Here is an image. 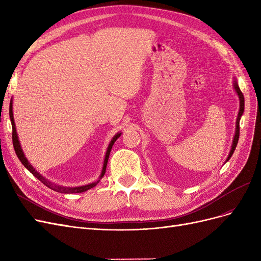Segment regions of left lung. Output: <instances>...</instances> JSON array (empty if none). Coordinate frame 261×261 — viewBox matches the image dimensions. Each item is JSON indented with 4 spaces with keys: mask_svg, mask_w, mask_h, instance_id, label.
Instances as JSON below:
<instances>
[{
    "mask_svg": "<svg viewBox=\"0 0 261 261\" xmlns=\"http://www.w3.org/2000/svg\"><path fill=\"white\" fill-rule=\"evenodd\" d=\"M233 87H234V89H235L236 93H238V96H239V98H240V111H239V115H238V118H236V128H235V136H234V138H233V144H232V148H231L230 154H228L227 159H226V162H227L228 160H230V158L232 156V154H233V152H234V150H235L236 146H238V143H239V138H240V120H241V117H242V115H243V112H244V96H243V93H242V91H241V89H240V87H239V85H238V82L234 81V83H233Z\"/></svg>",
    "mask_w": 261,
    "mask_h": 261,
    "instance_id": "1",
    "label": "left lung"
}]
</instances>
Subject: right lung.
Here are the masks:
<instances>
[{"label": "right lung", "mask_w": 261, "mask_h": 261, "mask_svg": "<svg viewBox=\"0 0 261 261\" xmlns=\"http://www.w3.org/2000/svg\"><path fill=\"white\" fill-rule=\"evenodd\" d=\"M10 118H11V123H12V129H13V133H12V138H13V146H14V149H15V152H16L17 156L19 161L22 163L23 167H25L31 174H33L34 176H36L39 180L42 181V183L48 186L49 188L53 189V191L55 192H59V193H63V194H76V193H84L86 191H88V189L92 188L96 186L99 180L102 178V176L105 175L106 173V170H107V164H108V160H109V155H110V152H111V149H112V146L114 145L115 140L121 136L122 133H117L116 135L112 138V140L110 141L109 144V147L107 149V153H106V158H105V162H103V167H102V171H101V174H100V177L97 181H93V183H90L88 185H84V186H78V187H65V186H60V185H57L52 183V181H50L49 179H46L45 177H43L40 173H38L35 168L31 165L27 158L25 156V154H23L22 152V149L20 147V144H19V140H18V136H17V132H16V126H15V122H14V116H13V100H11L10 102Z\"/></svg>", "instance_id": "add662e5"}]
</instances>
